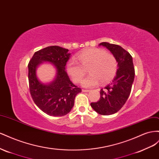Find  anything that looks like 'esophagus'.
I'll list each match as a JSON object with an SVG mask.
<instances>
[{"label":"esophagus","instance_id":"esophagus-1","mask_svg":"<svg viewBox=\"0 0 159 159\" xmlns=\"http://www.w3.org/2000/svg\"><path fill=\"white\" fill-rule=\"evenodd\" d=\"M89 91H90V90H87V89H83V92H84V93H88Z\"/></svg>","mask_w":159,"mask_h":159}]
</instances>
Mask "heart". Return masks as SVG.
<instances>
[{
	"instance_id": "heart-1",
	"label": "heart",
	"mask_w": 159,
	"mask_h": 159,
	"mask_svg": "<svg viewBox=\"0 0 159 159\" xmlns=\"http://www.w3.org/2000/svg\"><path fill=\"white\" fill-rule=\"evenodd\" d=\"M76 58L70 59L66 64V72L75 83L82 80L89 69L90 75L83 80L85 87H93L100 81L107 84L115 78L118 69L116 58L112 54L100 48H90L76 54Z\"/></svg>"
}]
</instances>
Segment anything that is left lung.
<instances>
[{
    "label": "left lung",
    "instance_id": "left-lung-1",
    "mask_svg": "<svg viewBox=\"0 0 159 159\" xmlns=\"http://www.w3.org/2000/svg\"><path fill=\"white\" fill-rule=\"evenodd\" d=\"M112 52L118 62L116 75L112 82L101 89V98L96 102H91L93 109L102 115L115 114L123 107L130 94L134 78L133 58L130 53L117 44L101 43Z\"/></svg>",
    "mask_w": 159,
    "mask_h": 159
}]
</instances>
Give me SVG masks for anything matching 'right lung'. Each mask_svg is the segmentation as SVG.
Masks as SVG:
<instances>
[{
	"mask_svg": "<svg viewBox=\"0 0 159 159\" xmlns=\"http://www.w3.org/2000/svg\"><path fill=\"white\" fill-rule=\"evenodd\" d=\"M68 52V49L58 46H50L35 52L28 65L32 98L40 110L51 116H62L68 114L74 106L76 94L82 91L71 82L65 71L70 54ZM42 61L52 63L57 70L56 80L49 85L40 83L35 75V69Z\"/></svg>",
	"mask_w": 159,
	"mask_h": 159,
	"instance_id": "right-lung-1",
	"label": "right lung"
}]
</instances>
